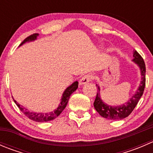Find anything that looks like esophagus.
<instances>
[{"label":"esophagus","instance_id":"obj_1","mask_svg":"<svg viewBox=\"0 0 153 153\" xmlns=\"http://www.w3.org/2000/svg\"><path fill=\"white\" fill-rule=\"evenodd\" d=\"M92 78H93V76H92L91 74H87V75H84V76L80 79V85H83V84H86V83H88L89 81H90Z\"/></svg>","mask_w":153,"mask_h":153}]
</instances>
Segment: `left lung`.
Segmentation results:
<instances>
[{"label":"left lung","mask_w":153,"mask_h":153,"mask_svg":"<svg viewBox=\"0 0 153 153\" xmlns=\"http://www.w3.org/2000/svg\"><path fill=\"white\" fill-rule=\"evenodd\" d=\"M133 60L132 61L135 63L140 68L141 75V81L139 87L137 89L135 93L132 95V98L125 104H121L120 106H109L105 104L101 98V93H100V87L98 86L97 90L96 98L94 101V107L96 109L97 112L104 118L111 120H121L123 118H126L133 111L137 104L139 101L140 98L142 96L143 90L145 88V83H146V67H145L144 61L142 57L139 55L137 51H134L133 52Z\"/></svg>","instance_id":"left-lung-1"}]
</instances>
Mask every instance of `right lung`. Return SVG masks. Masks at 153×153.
Returning a JSON list of instances; mask_svg holds the SVG:
<instances>
[{
	"label": "right lung",
	"mask_w": 153,
	"mask_h": 153,
	"mask_svg": "<svg viewBox=\"0 0 153 153\" xmlns=\"http://www.w3.org/2000/svg\"><path fill=\"white\" fill-rule=\"evenodd\" d=\"M38 36V33L33 34V35H29V37H27L21 44L20 46L23 45L24 44H25L26 42H29V41H35L37 39V37ZM78 81H75V82L72 83L70 86H69L67 89H65V91L64 92L62 95V98H61V103L58 105V108L56 109H55L54 111L50 112H31V111L28 110L27 109H26L25 107H24L22 105L18 104L15 100H14L15 103L16 104V105L18 106V108L20 109V110L27 117H28L29 119L32 120L34 121H36V122H47V121H52L54 120L55 118H56L62 112V111L65 109L66 106H67L68 101H69V98H70V95L78 89Z\"/></svg>",
	"instance_id": "add662e5"
}]
</instances>
